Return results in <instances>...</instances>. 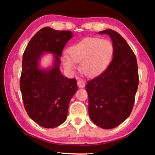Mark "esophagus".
Returning a JSON list of instances; mask_svg holds the SVG:
<instances>
[{"instance_id": "obj_1", "label": "esophagus", "mask_w": 155, "mask_h": 155, "mask_svg": "<svg viewBox=\"0 0 155 155\" xmlns=\"http://www.w3.org/2000/svg\"><path fill=\"white\" fill-rule=\"evenodd\" d=\"M77 85L78 88H84L86 84H85V82L83 80H78L77 81Z\"/></svg>"}]
</instances>
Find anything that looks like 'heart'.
Here are the masks:
<instances>
[{"mask_svg": "<svg viewBox=\"0 0 155 155\" xmlns=\"http://www.w3.org/2000/svg\"><path fill=\"white\" fill-rule=\"evenodd\" d=\"M69 55L62 58L64 68L73 71L76 62L80 63L81 70L85 75L95 76L102 72L110 64L114 53L112 43L99 38H86L68 49Z\"/></svg>", "mask_w": 155, "mask_h": 155, "instance_id": "heart-1", "label": "heart"}]
</instances>
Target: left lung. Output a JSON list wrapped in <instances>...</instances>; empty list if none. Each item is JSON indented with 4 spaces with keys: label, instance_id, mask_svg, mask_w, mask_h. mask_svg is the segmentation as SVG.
<instances>
[{
    "label": "left lung",
    "instance_id": "8db88e82",
    "mask_svg": "<svg viewBox=\"0 0 155 155\" xmlns=\"http://www.w3.org/2000/svg\"><path fill=\"white\" fill-rule=\"evenodd\" d=\"M114 47L113 58L103 72L87 81L88 113L95 125L104 129L117 127L132 112L138 86L136 57L125 39L106 29Z\"/></svg>",
    "mask_w": 155,
    "mask_h": 155
}]
</instances>
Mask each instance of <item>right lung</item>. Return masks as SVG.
Here are the masks:
<instances>
[{
  "instance_id": "add662e5",
  "label": "right lung",
  "mask_w": 155,
  "mask_h": 155,
  "mask_svg": "<svg viewBox=\"0 0 155 155\" xmlns=\"http://www.w3.org/2000/svg\"><path fill=\"white\" fill-rule=\"evenodd\" d=\"M72 36L70 31L42 28L24 52L19 81L21 97L29 117L42 127L55 128L66 120L69 102L78 89L77 79L64 77L59 68L63 49ZM44 51L56 55L50 71L38 67L39 59Z\"/></svg>"
}]
</instances>
